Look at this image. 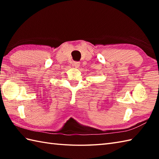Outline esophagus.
<instances>
[{"label":"esophagus","instance_id":"34e87169","mask_svg":"<svg viewBox=\"0 0 159 159\" xmlns=\"http://www.w3.org/2000/svg\"><path fill=\"white\" fill-rule=\"evenodd\" d=\"M80 62H79V61H75V62H74V66H75V67H79V66H80Z\"/></svg>","mask_w":159,"mask_h":159}]
</instances>
